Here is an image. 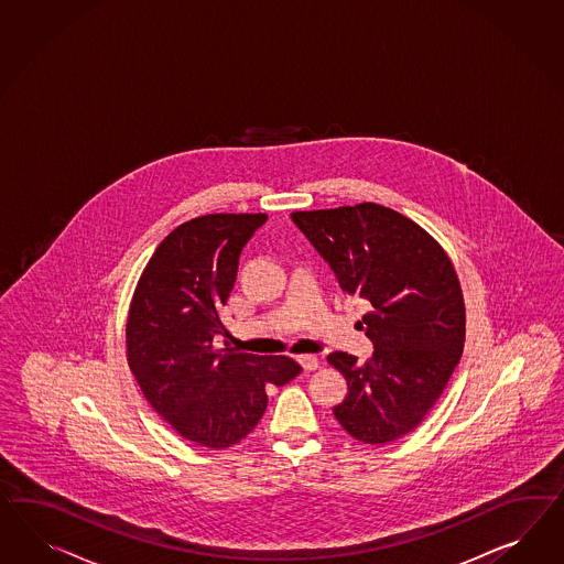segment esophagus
Returning <instances> with one entry per match:
<instances>
[{
	"instance_id": "esophagus-1",
	"label": "esophagus",
	"mask_w": 564,
	"mask_h": 564,
	"mask_svg": "<svg viewBox=\"0 0 564 564\" xmlns=\"http://www.w3.org/2000/svg\"><path fill=\"white\" fill-rule=\"evenodd\" d=\"M299 362L303 365V369H305L306 372H311V370H317L319 369V365H322V362H319V358L313 355L299 356Z\"/></svg>"
}]
</instances>
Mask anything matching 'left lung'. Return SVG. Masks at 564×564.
I'll return each mask as SVG.
<instances>
[{
	"instance_id": "1",
	"label": "left lung",
	"mask_w": 564,
	"mask_h": 564,
	"mask_svg": "<svg viewBox=\"0 0 564 564\" xmlns=\"http://www.w3.org/2000/svg\"><path fill=\"white\" fill-rule=\"evenodd\" d=\"M292 223L348 294L372 311L360 322L369 360L332 352L348 395L334 408L356 441L386 445L412 433L441 398L466 339V306L443 247L416 223L379 204L294 212Z\"/></svg>"
}]
</instances>
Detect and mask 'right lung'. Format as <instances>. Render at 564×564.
I'll return each instance as SVG.
<instances>
[{
  "instance_id": "add662e5",
  "label": "right lung",
  "mask_w": 564,
  "mask_h": 564,
  "mask_svg": "<svg viewBox=\"0 0 564 564\" xmlns=\"http://www.w3.org/2000/svg\"><path fill=\"white\" fill-rule=\"evenodd\" d=\"M265 220L208 214L177 226L148 261L129 306V369L145 400L178 435L208 449L249 435L268 408V387L303 370L289 356L216 344L242 247Z\"/></svg>"
}]
</instances>
